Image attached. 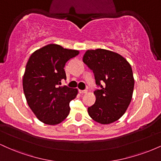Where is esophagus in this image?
<instances>
[{
	"mask_svg": "<svg viewBox=\"0 0 161 161\" xmlns=\"http://www.w3.org/2000/svg\"><path fill=\"white\" fill-rule=\"evenodd\" d=\"M79 92H80L81 94H86L88 92V91H87V90H79Z\"/></svg>",
	"mask_w": 161,
	"mask_h": 161,
	"instance_id": "esophagus-1",
	"label": "esophagus"
}]
</instances>
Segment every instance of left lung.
<instances>
[{
    "label": "left lung",
    "mask_w": 161,
    "mask_h": 161,
    "mask_svg": "<svg viewBox=\"0 0 161 161\" xmlns=\"http://www.w3.org/2000/svg\"><path fill=\"white\" fill-rule=\"evenodd\" d=\"M83 62L93 71L99 89L94 92L96 101L88 108L91 118L101 124L119 119L128 108L135 80L130 64L119 53L104 49L88 50Z\"/></svg>",
    "instance_id": "obj_1"
}]
</instances>
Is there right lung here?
Segmentation results:
<instances>
[{"instance_id": "add662e5", "label": "right lung", "mask_w": 161, "mask_h": 161, "mask_svg": "<svg viewBox=\"0 0 161 161\" xmlns=\"http://www.w3.org/2000/svg\"><path fill=\"white\" fill-rule=\"evenodd\" d=\"M79 51L51 44L31 55L23 79V92L29 108L40 121L57 125L69 114V102L78 90L61 86L66 79V63L79 54Z\"/></svg>"}]
</instances>
